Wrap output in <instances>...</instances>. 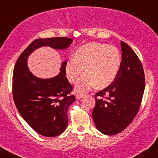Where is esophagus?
Segmentation results:
<instances>
[{
  "label": "esophagus",
  "instance_id": "34e87169",
  "mask_svg": "<svg viewBox=\"0 0 158 158\" xmlns=\"http://www.w3.org/2000/svg\"><path fill=\"white\" fill-rule=\"evenodd\" d=\"M85 95L82 94H77L76 95V99H81V98H82Z\"/></svg>",
  "mask_w": 158,
  "mask_h": 158
}]
</instances>
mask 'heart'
Segmentation results:
<instances>
[{"mask_svg": "<svg viewBox=\"0 0 158 158\" xmlns=\"http://www.w3.org/2000/svg\"><path fill=\"white\" fill-rule=\"evenodd\" d=\"M121 62L120 51L116 46L102 43H89L77 48L73 58L67 61L65 71L72 84L77 83L78 92H85L94 88L107 87L114 81Z\"/></svg>", "mask_w": 158, "mask_h": 158, "instance_id": "b5f03b06", "label": "heart"}]
</instances>
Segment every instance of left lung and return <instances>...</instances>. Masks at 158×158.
I'll return each mask as SVG.
<instances>
[{"label": "left lung", "mask_w": 158, "mask_h": 158, "mask_svg": "<svg viewBox=\"0 0 158 158\" xmlns=\"http://www.w3.org/2000/svg\"><path fill=\"white\" fill-rule=\"evenodd\" d=\"M122 60L115 79L96 93L92 117L98 131L106 135L121 133L137 115L144 90L145 74L139 58L121 41Z\"/></svg>", "instance_id": "8db88e82"}]
</instances>
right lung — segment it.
I'll return each mask as SVG.
<instances>
[{
  "instance_id": "add662e5",
  "label": "right lung",
  "mask_w": 158,
  "mask_h": 158,
  "mask_svg": "<svg viewBox=\"0 0 158 158\" xmlns=\"http://www.w3.org/2000/svg\"><path fill=\"white\" fill-rule=\"evenodd\" d=\"M72 42L67 37L35 40L19 55L13 70L12 91L15 106L24 120L36 132L46 137L58 136L67 128V111L76 100L70 94L73 88L66 77V61L58 76L43 79L30 72L27 58L41 46L64 49Z\"/></svg>"
}]
</instances>
